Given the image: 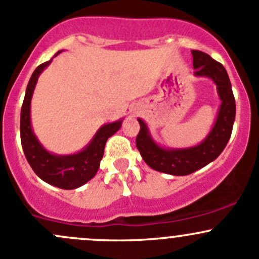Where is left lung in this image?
<instances>
[{"instance_id":"8db88e82","label":"left lung","mask_w":259,"mask_h":259,"mask_svg":"<svg viewBox=\"0 0 259 259\" xmlns=\"http://www.w3.org/2000/svg\"><path fill=\"white\" fill-rule=\"evenodd\" d=\"M192 57L195 75L211 78L216 83L222 100L216 124L207 139L194 148L165 150L152 141L145 122L138 119L140 130L137 135V148L144 161L154 170L175 176L190 175L213 161L230 140L236 116L235 97L225 67L201 51H192Z\"/></svg>"}]
</instances>
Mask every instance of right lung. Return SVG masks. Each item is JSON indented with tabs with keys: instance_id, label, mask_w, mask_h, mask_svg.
I'll list each match as a JSON object with an SVG mask.
<instances>
[{
	"instance_id": "1",
	"label": "right lung",
	"mask_w": 259,
	"mask_h": 259,
	"mask_svg": "<svg viewBox=\"0 0 259 259\" xmlns=\"http://www.w3.org/2000/svg\"><path fill=\"white\" fill-rule=\"evenodd\" d=\"M51 61L38 65L27 85L21 109V144L27 161L38 178L59 189L73 190L94 178L104 154L105 143L108 138L120 129L121 120L100 127L93 141L78 154L56 156L46 151L32 133L29 107L38 75L51 63Z\"/></svg>"
}]
</instances>
